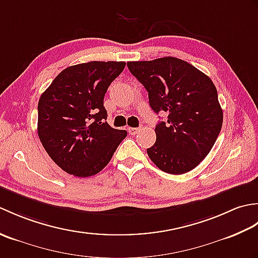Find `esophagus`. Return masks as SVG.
I'll use <instances>...</instances> for the list:
<instances>
[{
    "label": "esophagus",
    "mask_w": 258,
    "mask_h": 258,
    "mask_svg": "<svg viewBox=\"0 0 258 258\" xmlns=\"http://www.w3.org/2000/svg\"><path fill=\"white\" fill-rule=\"evenodd\" d=\"M127 131H128V133L131 135H135V134H138L140 132V128H138V127H128Z\"/></svg>",
    "instance_id": "34e87169"
}]
</instances>
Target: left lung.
Masks as SVG:
<instances>
[{"label": "left lung", "mask_w": 258, "mask_h": 258, "mask_svg": "<svg viewBox=\"0 0 258 258\" xmlns=\"http://www.w3.org/2000/svg\"><path fill=\"white\" fill-rule=\"evenodd\" d=\"M127 68L149 92L153 111L168 115L167 122L156 125V142L147 149L152 162L169 174L191 171L211 152L222 128L215 85L191 64L172 56L128 62Z\"/></svg>", "instance_id": "obj_1"}]
</instances>
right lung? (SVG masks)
Masks as SVG:
<instances>
[{"instance_id": "right-lung-1", "label": "right lung", "mask_w": 258, "mask_h": 258, "mask_svg": "<svg viewBox=\"0 0 258 258\" xmlns=\"http://www.w3.org/2000/svg\"><path fill=\"white\" fill-rule=\"evenodd\" d=\"M125 62L76 64L63 70L38 101L37 134L63 171L89 177L105 167L127 132L106 122L104 96Z\"/></svg>"}]
</instances>
